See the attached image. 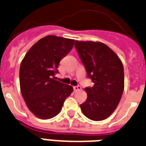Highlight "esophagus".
I'll list each match as a JSON object with an SVG mask.
<instances>
[{
	"label": "esophagus",
	"instance_id": "obj_1",
	"mask_svg": "<svg viewBox=\"0 0 146 146\" xmlns=\"http://www.w3.org/2000/svg\"><path fill=\"white\" fill-rule=\"evenodd\" d=\"M80 88H81V87H80L79 84H78V85H76V86H74V87H73V89H74V91L80 90Z\"/></svg>",
	"mask_w": 146,
	"mask_h": 146
}]
</instances>
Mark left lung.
Returning a JSON list of instances; mask_svg holds the SVG:
<instances>
[{"instance_id":"8db88e82","label":"left lung","mask_w":146,"mask_h":146,"mask_svg":"<svg viewBox=\"0 0 146 146\" xmlns=\"http://www.w3.org/2000/svg\"><path fill=\"white\" fill-rule=\"evenodd\" d=\"M74 46L88 77L94 83L92 87L84 88L88 97L80 105L81 111L92 120H104L115 110L123 96V63L104 43L76 41Z\"/></svg>"}]
</instances>
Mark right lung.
Masks as SVG:
<instances>
[{
  "label": "right lung",
  "mask_w": 146,
  "mask_h": 146,
  "mask_svg": "<svg viewBox=\"0 0 146 146\" xmlns=\"http://www.w3.org/2000/svg\"><path fill=\"white\" fill-rule=\"evenodd\" d=\"M74 40L48 35L27 51L20 68V91L31 111L42 119L56 116L73 88L55 80L60 61L72 50Z\"/></svg>",
  "instance_id": "obj_1"
}]
</instances>
